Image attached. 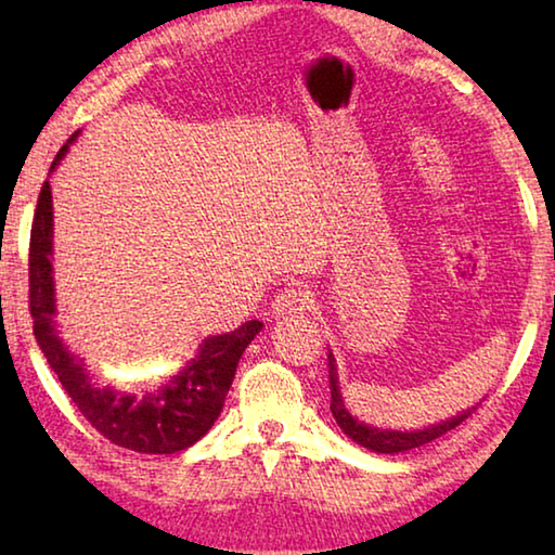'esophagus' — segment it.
<instances>
[{
    "instance_id": "esophagus-1",
    "label": "esophagus",
    "mask_w": 555,
    "mask_h": 555,
    "mask_svg": "<svg viewBox=\"0 0 555 555\" xmlns=\"http://www.w3.org/2000/svg\"><path fill=\"white\" fill-rule=\"evenodd\" d=\"M311 304H313V294L308 291V286L288 284L279 291L271 308H274L276 315H286V313H304L311 308Z\"/></svg>"
}]
</instances>
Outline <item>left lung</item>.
<instances>
[{"label":"left lung","instance_id":"8db88e82","mask_svg":"<svg viewBox=\"0 0 555 555\" xmlns=\"http://www.w3.org/2000/svg\"><path fill=\"white\" fill-rule=\"evenodd\" d=\"M327 367H331V411L347 436H350L354 443H360L362 448L374 450V453H403V450L426 446L430 440H436L440 436H446L448 430H453L455 426L463 424V421L473 413L475 409H467L460 413V416L443 421V424L428 426L424 430H387V428H374L357 421L350 416V411L345 409V401L340 397V387H337V372H335V357L327 354Z\"/></svg>","mask_w":555,"mask_h":555}]
</instances>
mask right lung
Listing matches in <instances>:
<instances>
[{
    "label": "right lung",
    "instance_id": "1",
    "mask_svg": "<svg viewBox=\"0 0 555 555\" xmlns=\"http://www.w3.org/2000/svg\"><path fill=\"white\" fill-rule=\"evenodd\" d=\"M55 154L51 171L68 152L73 139ZM53 203L51 185L43 181L36 203L29 247V311L34 318V335L49 360L55 377L68 391L75 406L90 421L98 434L109 443L134 453L171 455L191 448L208 434L232 387L240 357L255 335L259 321H247L237 331L212 335L203 340L198 354L176 372L162 389L127 393L115 387H98L88 377L82 360L68 352L55 327V291H53Z\"/></svg>",
    "mask_w": 555,
    "mask_h": 555
}]
</instances>
